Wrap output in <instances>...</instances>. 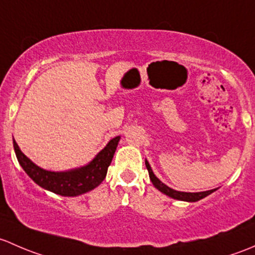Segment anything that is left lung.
I'll list each match as a JSON object with an SVG mask.
<instances>
[{"label":"left lung","instance_id":"left-lung-1","mask_svg":"<svg viewBox=\"0 0 255 255\" xmlns=\"http://www.w3.org/2000/svg\"><path fill=\"white\" fill-rule=\"evenodd\" d=\"M145 164H146L147 170H148L149 179H151L152 184L154 185V188H157L159 191H161V193L166 194V195L169 196V198L175 199V200L188 201V203H195V201L201 200V199L206 198L207 195H210V194H212L214 191L217 190V189H211V190L200 191V193H185V191L174 190V189L169 188V186L164 184V183H162L161 180H159L158 178L154 175L153 170H152V168H151V166H149L148 162H147V159L145 161Z\"/></svg>","mask_w":255,"mask_h":255}]
</instances>
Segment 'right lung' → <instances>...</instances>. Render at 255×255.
<instances>
[{
	"mask_svg": "<svg viewBox=\"0 0 255 255\" xmlns=\"http://www.w3.org/2000/svg\"><path fill=\"white\" fill-rule=\"evenodd\" d=\"M119 141L120 136L112 138L88 164L64 172H52L36 166L20 151L14 138H13V147L20 167L33 179L34 183L57 195L78 196L93 190L103 182Z\"/></svg>",
	"mask_w": 255,
	"mask_h": 255,
	"instance_id": "right-lung-1",
	"label": "right lung"
}]
</instances>
